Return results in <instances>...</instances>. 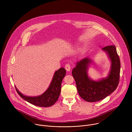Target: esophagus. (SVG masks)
I'll use <instances>...</instances> for the list:
<instances>
[{
    "label": "esophagus",
    "mask_w": 132,
    "mask_h": 132,
    "mask_svg": "<svg viewBox=\"0 0 132 132\" xmlns=\"http://www.w3.org/2000/svg\"><path fill=\"white\" fill-rule=\"evenodd\" d=\"M65 68L66 69V70L68 71H70V68H71V67H70V65L69 64H67L65 65Z\"/></svg>",
    "instance_id": "obj_1"
}]
</instances>
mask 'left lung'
I'll return each mask as SVG.
<instances>
[{
    "label": "left lung",
    "mask_w": 132,
    "mask_h": 132,
    "mask_svg": "<svg viewBox=\"0 0 132 132\" xmlns=\"http://www.w3.org/2000/svg\"><path fill=\"white\" fill-rule=\"evenodd\" d=\"M102 50L108 53L111 61V70L107 78L98 81L89 78L87 69L91 61L88 58L77 62L72 71L79 96L88 102H96L104 99L116 90L119 83L121 64L116 47L114 45L106 46Z\"/></svg>",
    "instance_id": "left-lung-1"
}]
</instances>
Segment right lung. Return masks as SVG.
Listing matches in <instances>:
<instances>
[{
	"instance_id": "1",
	"label": "right lung",
	"mask_w": 132,
	"mask_h": 132,
	"mask_svg": "<svg viewBox=\"0 0 132 132\" xmlns=\"http://www.w3.org/2000/svg\"><path fill=\"white\" fill-rule=\"evenodd\" d=\"M66 73L65 69L63 67L56 71L50 87L40 96H26L19 91L16 87L15 88L18 95L30 103L40 107H49L53 105L59 99L61 91L62 82Z\"/></svg>"
}]
</instances>
